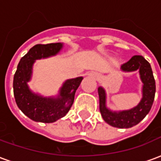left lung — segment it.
<instances>
[{
    "mask_svg": "<svg viewBox=\"0 0 161 161\" xmlns=\"http://www.w3.org/2000/svg\"><path fill=\"white\" fill-rule=\"evenodd\" d=\"M121 70L124 71H135L139 70L141 79L143 83L142 101L136 107L129 110L110 111L106 108L104 90L99 87V108L103 118L108 124L115 128H128L138 124L150 111L155 96V80L150 64L142 56L136 55L132 57L128 62L121 64Z\"/></svg>",
    "mask_w": 161,
    "mask_h": 161,
    "instance_id": "left-lung-1",
    "label": "left lung"
}]
</instances>
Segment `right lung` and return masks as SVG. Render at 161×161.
Wrapping results in <instances>:
<instances>
[{"instance_id":"obj_1","label":"right lung","mask_w":161,"mask_h":161,"mask_svg":"<svg viewBox=\"0 0 161 161\" xmlns=\"http://www.w3.org/2000/svg\"><path fill=\"white\" fill-rule=\"evenodd\" d=\"M63 46L61 43L38 44L21 58L14 77V95L17 106L25 115L35 121L51 123L62 118L70 110L75 93L83 77L65 81L57 98L43 97L34 94L27 86L31 78L33 64L36 59L53 56Z\"/></svg>"}]
</instances>
